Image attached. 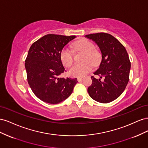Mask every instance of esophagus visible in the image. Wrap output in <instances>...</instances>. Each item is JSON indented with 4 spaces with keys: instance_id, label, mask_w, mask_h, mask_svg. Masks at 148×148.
Wrapping results in <instances>:
<instances>
[{
    "instance_id": "34e87169",
    "label": "esophagus",
    "mask_w": 148,
    "mask_h": 148,
    "mask_svg": "<svg viewBox=\"0 0 148 148\" xmlns=\"http://www.w3.org/2000/svg\"><path fill=\"white\" fill-rule=\"evenodd\" d=\"M82 79H83V78H82V77H78V78H77V80H78V82H81Z\"/></svg>"
}]
</instances>
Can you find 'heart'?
<instances>
[{
    "mask_svg": "<svg viewBox=\"0 0 148 148\" xmlns=\"http://www.w3.org/2000/svg\"><path fill=\"white\" fill-rule=\"evenodd\" d=\"M73 46L76 50L85 52L83 59L84 63L75 64L71 67L69 73L71 77H84L88 74L94 66L99 65L102 60L101 53L95 49V46L92 42L87 39H80L75 42ZM62 63L66 67H69L73 62V54L69 48L65 47L60 53Z\"/></svg>",
    "mask_w": 148,
    "mask_h": 148,
    "instance_id": "obj_1",
    "label": "heart"
}]
</instances>
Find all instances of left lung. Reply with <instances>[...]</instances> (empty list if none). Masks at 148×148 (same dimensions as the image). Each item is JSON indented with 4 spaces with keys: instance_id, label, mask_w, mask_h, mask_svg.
Instances as JSON below:
<instances>
[{
    "instance_id": "obj_1",
    "label": "left lung",
    "mask_w": 148,
    "mask_h": 148,
    "mask_svg": "<svg viewBox=\"0 0 148 148\" xmlns=\"http://www.w3.org/2000/svg\"><path fill=\"white\" fill-rule=\"evenodd\" d=\"M99 47L102 61L99 68L92 76V83L88 88L90 97L101 103H108L118 98L124 91L129 81L131 63L126 49L118 39L106 33L85 36ZM103 77L104 79L101 80Z\"/></svg>"
}]
</instances>
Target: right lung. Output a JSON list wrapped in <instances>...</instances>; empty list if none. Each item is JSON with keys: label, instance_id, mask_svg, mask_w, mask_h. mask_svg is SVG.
Returning a JSON list of instances; mask_svg holds the SVG:
<instances>
[{"label": "right lung", "instance_id": "right-lung-1", "mask_svg": "<svg viewBox=\"0 0 148 148\" xmlns=\"http://www.w3.org/2000/svg\"><path fill=\"white\" fill-rule=\"evenodd\" d=\"M76 36L49 34L34 42L25 60L28 83L41 101L56 104L73 92L77 78H59L65 70L60 58L62 49Z\"/></svg>", "mask_w": 148, "mask_h": 148}]
</instances>
